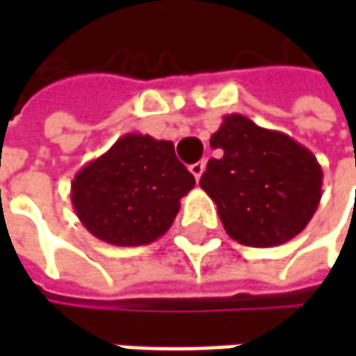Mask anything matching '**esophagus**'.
Returning <instances> with one entry per match:
<instances>
[{
    "label": "esophagus",
    "instance_id": "1",
    "mask_svg": "<svg viewBox=\"0 0 356 356\" xmlns=\"http://www.w3.org/2000/svg\"><path fill=\"white\" fill-rule=\"evenodd\" d=\"M204 168H206V162H204V160H200V162H194V164L190 166V172L194 174V178H196V180H200V176L204 174Z\"/></svg>",
    "mask_w": 356,
    "mask_h": 356
}]
</instances>
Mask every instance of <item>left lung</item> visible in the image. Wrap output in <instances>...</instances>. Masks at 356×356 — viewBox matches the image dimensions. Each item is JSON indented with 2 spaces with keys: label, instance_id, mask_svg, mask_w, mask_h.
Instances as JSON below:
<instances>
[{
  "label": "left lung",
  "instance_id": "left-lung-1",
  "mask_svg": "<svg viewBox=\"0 0 356 356\" xmlns=\"http://www.w3.org/2000/svg\"><path fill=\"white\" fill-rule=\"evenodd\" d=\"M210 146L220 158L208 160L200 186L229 238L273 248L305 229L323 194V170L311 150L241 115H226Z\"/></svg>",
  "mask_w": 356,
  "mask_h": 356
}]
</instances>
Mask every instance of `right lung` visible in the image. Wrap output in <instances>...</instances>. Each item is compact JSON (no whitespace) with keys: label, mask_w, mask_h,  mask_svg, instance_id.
<instances>
[{"label":"right lung","mask_w":356,"mask_h":356,"mask_svg":"<svg viewBox=\"0 0 356 356\" xmlns=\"http://www.w3.org/2000/svg\"><path fill=\"white\" fill-rule=\"evenodd\" d=\"M194 184L170 140L130 132L76 172L71 202L95 238L136 248L168 232Z\"/></svg>","instance_id":"obj_1"}]
</instances>
